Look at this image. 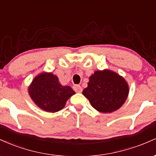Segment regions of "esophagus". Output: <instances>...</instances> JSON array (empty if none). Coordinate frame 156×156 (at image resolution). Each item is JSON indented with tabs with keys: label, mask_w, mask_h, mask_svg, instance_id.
Returning <instances> with one entry per match:
<instances>
[{
	"label": "esophagus",
	"mask_w": 156,
	"mask_h": 156,
	"mask_svg": "<svg viewBox=\"0 0 156 156\" xmlns=\"http://www.w3.org/2000/svg\"><path fill=\"white\" fill-rule=\"evenodd\" d=\"M73 89H74V90L76 91V92H78V93L82 92L81 87H80V86H79V85H75L74 87H73Z\"/></svg>",
	"instance_id": "esophagus-1"
}]
</instances>
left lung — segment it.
I'll list each match as a JSON object with an SVG mask.
<instances>
[{"instance_id": "obj_1", "label": "left lung", "mask_w": 156, "mask_h": 156, "mask_svg": "<svg viewBox=\"0 0 156 156\" xmlns=\"http://www.w3.org/2000/svg\"><path fill=\"white\" fill-rule=\"evenodd\" d=\"M128 86L122 77L110 70L96 71L89 78L83 94L93 108L102 113H110L122 105L128 97Z\"/></svg>"}]
</instances>
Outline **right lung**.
I'll list each match as a JSON object with an SVG mask.
<instances>
[{"mask_svg": "<svg viewBox=\"0 0 156 156\" xmlns=\"http://www.w3.org/2000/svg\"><path fill=\"white\" fill-rule=\"evenodd\" d=\"M28 92L36 104L48 112L60 111L76 93L69 86L61 85L58 77L52 73H41L36 77Z\"/></svg>", "mask_w": 156, "mask_h": 156, "instance_id": "add662e5", "label": "right lung"}]
</instances>
